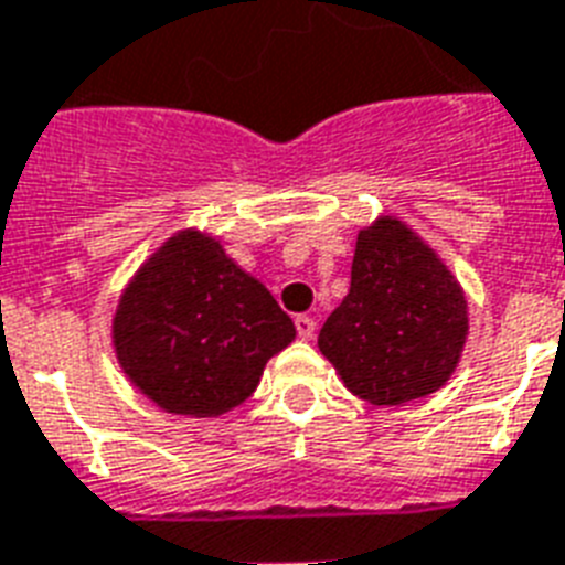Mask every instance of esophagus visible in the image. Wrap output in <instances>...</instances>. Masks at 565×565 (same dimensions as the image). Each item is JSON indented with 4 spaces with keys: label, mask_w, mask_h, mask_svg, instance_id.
<instances>
[{
    "label": "esophagus",
    "mask_w": 565,
    "mask_h": 565,
    "mask_svg": "<svg viewBox=\"0 0 565 565\" xmlns=\"http://www.w3.org/2000/svg\"><path fill=\"white\" fill-rule=\"evenodd\" d=\"M296 330L301 339H313L316 337V319H310V316H296Z\"/></svg>",
    "instance_id": "34e87169"
}]
</instances>
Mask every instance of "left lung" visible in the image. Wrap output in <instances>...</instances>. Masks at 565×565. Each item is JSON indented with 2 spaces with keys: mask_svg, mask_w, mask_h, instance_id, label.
<instances>
[{
  "mask_svg": "<svg viewBox=\"0 0 565 565\" xmlns=\"http://www.w3.org/2000/svg\"><path fill=\"white\" fill-rule=\"evenodd\" d=\"M467 337V301L433 249L401 220L356 237L351 290L319 330V348L345 386L374 406L438 392Z\"/></svg>",
  "mask_w": 565,
  "mask_h": 565,
  "instance_id": "8db88e82",
  "label": "left lung"
}]
</instances>
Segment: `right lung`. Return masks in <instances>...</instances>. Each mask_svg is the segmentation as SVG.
Wrapping results in <instances>:
<instances>
[{"mask_svg":"<svg viewBox=\"0 0 565 565\" xmlns=\"http://www.w3.org/2000/svg\"><path fill=\"white\" fill-rule=\"evenodd\" d=\"M127 377L177 415H223L255 392L264 365L296 337L269 290L217 241L182 232L139 269L118 305Z\"/></svg>","mask_w":565,"mask_h":565,"instance_id":"1","label":"right lung"}]
</instances>
